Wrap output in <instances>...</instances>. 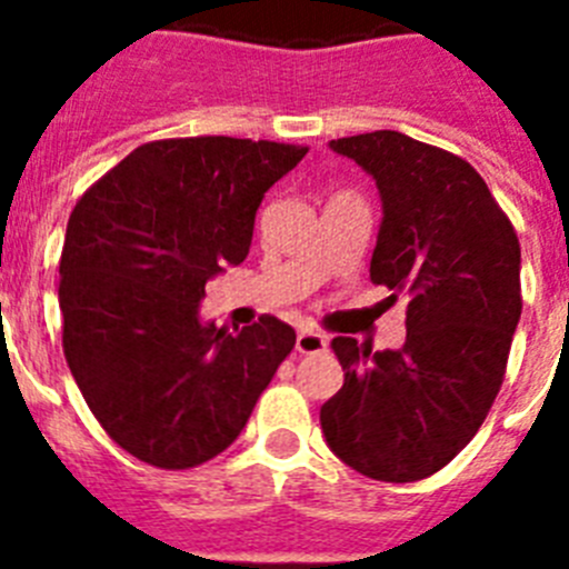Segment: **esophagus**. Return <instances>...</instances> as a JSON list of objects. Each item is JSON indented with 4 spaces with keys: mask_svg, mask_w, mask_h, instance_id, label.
<instances>
[{
    "mask_svg": "<svg viewBox=\"0 0 569 569\" xmlns=\"http://www.w3.org/2000/svg\"><path fill=\"white\" fill-rule=\"evenodd\" d=\"M330 345V339L325 333H319V330H299V336H296V350L305 356H313V353H325Z\"/></svg>",
    "mask_w": 569,
    "mask_h": 569,
    "instance_id": "1",
    "label": "esophagus"
}]
</instances>
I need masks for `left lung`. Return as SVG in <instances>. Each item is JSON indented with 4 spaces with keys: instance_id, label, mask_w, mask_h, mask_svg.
<instances>
[{
    "instance_id": "obj_1",
    "label": "left lung",
    "mask_w": 569,
    "mask_h": 569,
    "mask_svg": "<svg viewBox=\"0 0 569 569\" xmlns=\"http://www.w3.org/2000/svg\"><path fill=\"white\" fill-rule=\"evenodd\" d=\"M376 179L370 279L407 296V339L373 350L339 336L345 385L321 405L330 450L376 481H419L479 433L521 316L519 236L476 168L399 130L333 139Z\"/></svg>"
}]
</instances>
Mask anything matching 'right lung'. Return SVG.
<instances>
[{
    "instance_id": "obj_1",
    "label": "right lung",
    "mask_w": 569,
    "mask_h": 569,
    "mask_svg": "<svg viewBox=\"0 0 569 569\" xmlns=\"http://www.w3.org/2000/svg\"><path fill=\"white\" fill-rule=\"evenodd\" d=\"M305 153L230 136L148 142L70 213L64 359L104 433L139 461L188 470L228 450L293 350L276 316L230 333L199 305L244 261L261 199Z\"/></svg>"
}]
</instances>
